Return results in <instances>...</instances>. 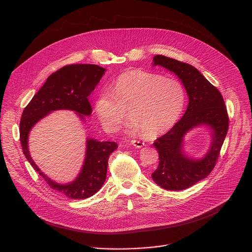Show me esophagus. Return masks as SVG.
Here are the masks:
<instances>
[{"instance_id": "obj_1", "label": "esophagus", "mask_w": 252, "mask_h": 252, "mask_svg": "<svg viewBox=\"0 0 252 252\" xmlns=\"http://www.w3.org/2000/svg\"><path fill=\"white\" fill-rule=\"evenodd\" d=\"M131 144H133L135 147H137V148H141V147H143L144 146V144L143 142H140V141H136V140H132V142H131Z\"/></svg>"}]
</instances>
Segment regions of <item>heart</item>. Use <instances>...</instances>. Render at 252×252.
I'll list each match as a JSON object with an SVG mask.
<instances>
[{"label":"heart","instance_id":"1","mask_svg":"<svg viewBox=\"0 0 252 252\" xmlns=\"http://www.w3.org/2000/svg\"><path fill=\"white\" fill-rule=\"evenodd\" d=\"M185 105L181 82L163 74L134 70L120 74L96 99L95 111L103 127L116 131L127 114L129 126L146 138L167 132L176 123Z\"/></svg>","mask_w":252,"mask_h":252}]
</instances>
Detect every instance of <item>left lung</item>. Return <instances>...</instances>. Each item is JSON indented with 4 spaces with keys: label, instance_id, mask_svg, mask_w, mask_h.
Returning a JSON list of instances; mask_svg holds the SVG:
<instances>
[{
    "label": "left lung",
    "instance_id": "left-lung-1",
    "mask_svg": "<svg viewBox=\"0 0 252 252\" xmlns=\"http://www.w3.org/2000/svg\"><path fill=\"white\" fill-rule=\"evenodd\" d=\"M153 63L179 76L189 103L180 121L153 143L159 154V165L151 177L164 189L183 190L207 178L216 167L229 127L228 112L219 90L193 66L164 55L154 56ZM199 125L212 128L213 140L207 155L194 160L183 154L182 143L183 136Z\"/></svg>",
    "mask_w": 252,
    "mask_h": 252
}]
</instances>
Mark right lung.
Returning a JSON list of instances; mask_svg holds the SVG:
<instances>
[{"label": "right lung", "instance_id": "add662e5", "mask_svg": "<svg viewBox=\"0 0 252 252\" xmlns=\"http://www.w3.org/2000/svg\"><path fill=\"white\" fill-rule=\"evenodd\" d=\"M106 69L92 64L68 65L48 76L42 87L24 108L19 124L20 144L29 163L50 188L73 199L93 196L103 186L109 155L118 147L114 142L88 139L82 170L72 183L59 184L47 178L34 163L28 149V136L32 127L46 114L57 109H71L84 120L92 112L88 96L95 89Z\"/></svg>", "mask_w": 252, "mask_h": 252}]
</instances>
